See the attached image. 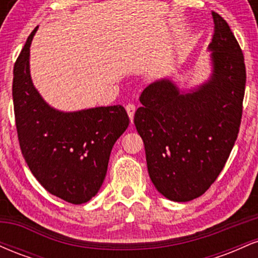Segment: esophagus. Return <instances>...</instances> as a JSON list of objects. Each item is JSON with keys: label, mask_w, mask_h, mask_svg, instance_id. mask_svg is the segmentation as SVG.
Masks as SVG:
<instances>
[{"label": "esophagus", "mask_w": 258, "mask_h": 258, "mask_svg": "<svg viewBox=\"0 0 258 258\" xmlns=\"http://www.w3.org/2000/svg\"><path fill=\"white\" fill-rule=\"evenodd\" d=\"M126 111H127V114H128L130 120H131V122L133 123V117H135L136 106L133 105V104H127V105H126Z\"/></svg>", "instance_id": "obj_1"}]
</instances>
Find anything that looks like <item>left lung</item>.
<instances>
[{
	"instance_id": "left-lung-1",
	"label": "left lung",
	"mask_w": 258,
	"mask_h": 258,
	"mask_svg": "<svg viewBox=\"0 0 258 258\" xmlns=\"http://www.w3.org/2000/svg\"><path fill=\"white\" fill-rule=\"evenodd\" d=\"M212 73L182 91L161 79L142 92L135 114L153 184L168 200L199 198L223 170L239 133L246 84L244 55L229 25L212 12Z\"/></svg>"
}]
</instances>
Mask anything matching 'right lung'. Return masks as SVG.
<instances>
[{"label": "right lung", "instance_id": "right-lung-1", "mask_svg": "<svg viewBox=\"0 0 258 258\" xmlns=\"http://www.w3.org/2000/svg\"><path fill=\"white\" fill-rule=\"evenodd\" d=\"M34 29L14 64L13 103L20 149L26 164L47 191L70 204L87 203L105 178L115 142L126 131L122 105L64 112L38 93L30 75Z\"/></svg>", "mask_w": 258, "mask_h": 258}]
</instances>
